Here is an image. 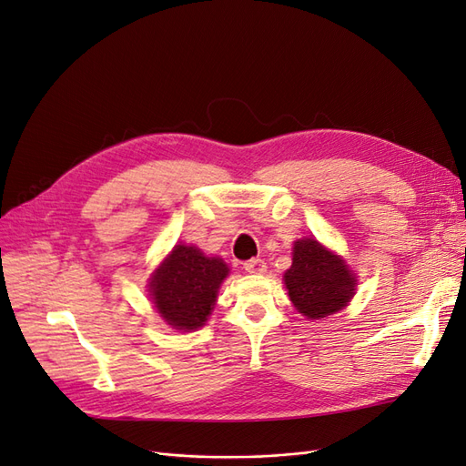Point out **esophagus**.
Listing matches in <instances>:
<instances>
[{
  "label": "esophagus",
  "mask_w": 466,
  "mask_h": 466,
  "mask_svg": "<svg viewBox=\"0 0 466 466\" xmlns=\"http://www.w3.org/2000/svg\"><path fill=\"white\" fill-rule=\"evenodd\" d=\"M245 270L248 274H264L266 272V262L262 258H250L245 262Z\"/></svg>",
  "instance_id": "obj_1"
}]
</instances>
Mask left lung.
Wrapping results in <instances>:
<instances>
[{"label": "left lung", "instance_id": "1", "mask_svg": "<svg viewBox=\"0 0 466 466\" xmlns=\"http://www.w3.org/2000/svg\"><path fill=\"white\" fill-rule=\"evenodd\" d=\"M284 284L293 307L303 317L319 320L342 311L354 298L358 279L342 257L305 237L293 243V262Z\"/></svg>", "mask_w": 466, "mask_h": 466}]
</instances>
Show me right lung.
<instances>
[{"label":"right lung","mask_w":466,"mask_h":466,"mask_svg":"<svg viewBox=\"0 0 466 466\" xmlns=\"http://www.w3.org/2000/svg\"><path fill=\"white\" fill-rule=\"evenodd\" d=\"M229 268L200 248L177 245L149 278L151 303L168 327L190 332L206 324Z\"/></svg>","instance_id":"add662e5"}]
</instances>
